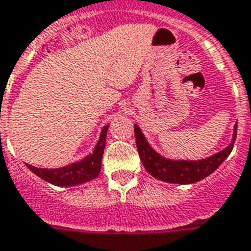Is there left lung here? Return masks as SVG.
Here are the masks:
<instances>
[{
    "label": "left lung",
    "mask_w": 251,
    "mask_h": 251,
    "mask_svg": "<svg viewBox=\"0 0 251 251\" xmlns=\"http://www.w3.org/2000/svg\"><path fill=\"white\" fill-rule=\"evenodd\" d=\"M237 139V124L234 126V133L231 143L227 147L201 160H173L160 156L144 138L140 128L135 124V140L138 147L139 156L144 168L152 175L153 178L163 180L167 183L191 184L202 180L210 174H213L227 158L234 147Z\"/></svg>",
    "instance_id": "1"
}]
</instances>
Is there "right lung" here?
<instances>
[{"instance_id":"obj_1","label":"right lung","mask_w":251,"mask_h":251,"mask_svg":"<svg viewBox=\"0 0 251 251\" xmlns=\"http://www.w3.org/2000/svg\"><path fill=\"white\" fill-rule=\"evenodd\" d=\"M109 126L101 129L100 139H99L96 147L92 153L87 155L80 162L68 164L60 168H37L30 164H26V167L40 176L44 180L54 186H76V184L85 183L92 179L98 178L101 168V159H103L104 147H105V138H107V129Z\"/></svg>"}]
</instances>
